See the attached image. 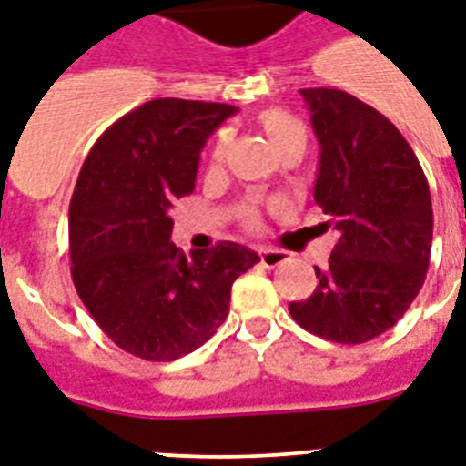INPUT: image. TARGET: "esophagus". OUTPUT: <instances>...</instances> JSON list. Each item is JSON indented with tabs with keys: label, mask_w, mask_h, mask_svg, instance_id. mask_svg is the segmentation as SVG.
<instances>
[{
	"label": "esophagus",
	"mask_w": 466,
	"mask_h": 466,
	"mask_svg": "<svg viewBox=\"0 0 466 466\" xmlns=\"http://www.w3.org/2000/svg\"><path fill=\"white\" fill-rule=\"evenodd\" d=\"M258 256H260V266H266V268H278L287 260V253L278 251V248H260Z\"/></svg>",
	"instance_id": "obj_1"
}]
</instances>
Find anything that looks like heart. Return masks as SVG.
Segmentation results:
<instances>
[{"instance_id":"heart-1","label":"heart","mask_w":466,"mask_h":466,"mask_svg":"<svg viewBox=\"0 0 466 466\" xmlns=\"http://www.w3.org/2000/svg\"><path fill=\"white\" fill-rule=\"evenodd\" d=\"M258 124L263 127V131L268 134V138L272 141V146L285 147L289 143L304 141L306 143V128L304 124L299 122L297 116L285 112V109H266L263 115L258 116ZM225 147H227V138L220 136L218 143L213 147V162H220L225 157Z\"/></svg>"}]
</instances>
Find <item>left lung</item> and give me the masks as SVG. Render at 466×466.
Listing matches in <instances>:
<instances>
[{
	"mask_svg": "<svg viewBox=\"0 0 466 466\" xmlns=\"http://www.w3.org/2000/svg\"><path fill=\"white\" fill-rule=\"evenodd\" d=\"M320 143L313 198L338 229L319 285L289 313L304 330L361 344L390 330L429 270L433 208L417 155L395 124L338 88L301 90Z\"/></svg>",
	"mask_w": 466,
	"mask_h": 466,
	"instance_id": "obj_1",
	"label": "left lung"
}]
</instances>
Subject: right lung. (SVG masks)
Masks as SVG:
<instances>
[{"mask_svg":"<svg viewBox=\"0 0 466 466\" xmlns=\"http://www.w3.org/2000/svg\"><path fill=\"white\" fill-rule=\"evenodd\" d=\"M234 112L222 102H146L97 138L76 181V292L116 347L146 361H174L213 338L234 279L260 260L234 241L187 258L169 241V210L194 191L208 136Z\"/></svg>","mask_w":466,"mask_h":466,"instance_id":"obj_1","label":"right lung"}]
</instances>
